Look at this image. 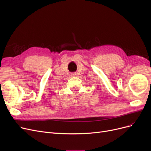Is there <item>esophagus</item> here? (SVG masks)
<instances>
[{
    "instance_id": "1",
    "label": "esophagus",
    "mask_w": 151,
    "mask_h": 151,
    "mask_svg": "<svg viewBox=\"0 0 151 151\" xmlns=\"http://www.w3.org/2000/svg\"><path fill=\"white\" fill-rule=\"evenodd\" d=\"M72 77H75L76 76V73L75 72H73V73H71V75H70Z\"/></svg>"
}]
</instances>
